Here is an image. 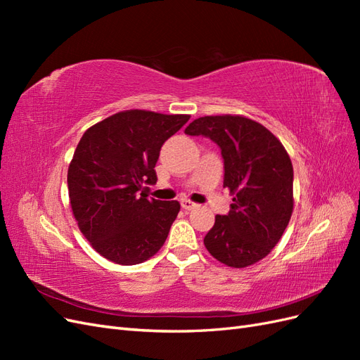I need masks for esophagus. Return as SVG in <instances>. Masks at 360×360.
I'll use <instances>...</instances> for the list:
<instances>
[{
	"label": "esophagus",
	"instance_id": "34e87169",
	"mask_svg": "<svg viewBox=\"0 0 360 360\" xmlns=\"http://www.w3.org/2000/svg\"><path fill=\"white\" fill-rule=\"evenodd\" d=\"M181 207H183L184 210H192V209H195V207H197V204L189 201V200H183L181 201Z\"/></svg>",
	"mask_w": 360,
	"mask_h": 360
}]
</instances>
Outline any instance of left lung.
<instances>
[{"label": "left lung", "instance_id": "1", "mask_svg": "<svg viewBox=\"0 0 360 360\" xmlns=\"http://www.w3.org/2000/svg\"><path fill=\"white\" fill-rule=\"evenodd\" d=\"M221 147L224 188L234 195L228 214L214 216L204 245L222 264L243 269L270 254L292 213V165L281 141L243 115H205L184 129Z\"/></svg>", "mask_w": 360, "mask_h": 360}]
</instances>
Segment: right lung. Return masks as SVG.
<instances>
[{
    "instance_id": "right-lung-1",
    "label": "right lung",
    "mask_w": 360,
    "mask_h": 360,
    "mask_svg": "<svg viewBox=\"0 0 360 360\" xmlns=\"http://www.w3.org/2000/svg\"><path fill=\"white\" fill-rule=\"evenodd\" d=\"M189 118L120 111L86 129L79 139L68 171L70 207L84 237L106 259L139 264L165 243L180 204L148 200L139 192L156 183L160 147Z\"/></svg>"
}]
</instances>
